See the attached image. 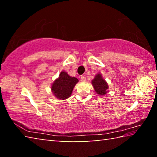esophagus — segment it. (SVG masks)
I'll return each instance as SVG.
<instances>
[{"mask_svg":"<svg viewBox=\"0 0 157 157\" xmlns=\"http://www.w3.org/2000/svg\"><path fill=\"white\" fill-rule=\"evenodd\" d=\"M80 79H81V81H82V82H85V81H86V78H85L84 75H82L80 77Z\"/></svg>","mask_w":157,"mask_h":157,"instance_id":"1","label":"esophagus"}]
</instances>
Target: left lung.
I'll return each mask as SVG.
<instances>
[{"label": "left lung", "mask_w": 157, "mask_h": 157, "mask_svg": "<svg viewBox=\"0 0 157 157\" xmlns=\"http://www.w3.org/2000/svg\"><path fill=\"white\" fill-rule=\"evenodd\" d=\"M92 84L94 87L95 91L98 95H103L107 93V89H109L108 84L103 78L101 74H97L95 76L94 79L92 80Z\"/></svg>", "instance_id": "8db88e82"}]
</instances>
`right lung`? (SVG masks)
<instances>
[{
	"mask_svg": "<svg viewBox=\"0 0 157 157\" xmlns=\"http://www.w3.org/2000/svg\"><path fill=\"white\" fill-rule=\"evenodd\" d=\"M78 82V79L71 77L65 71L59 74V78L53 82L51 86L52 94L60 100H65L71 96L74 86Z\"/></svg>",
	"mask_w": 157,
	"mask_h": 157,
	"instance_id": "1",
	"label": "right lung"
}]
</instances>
